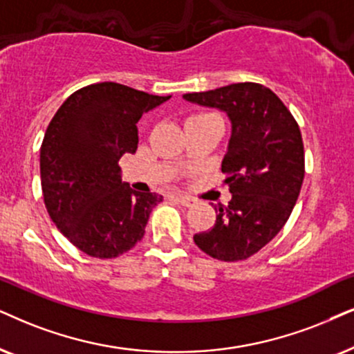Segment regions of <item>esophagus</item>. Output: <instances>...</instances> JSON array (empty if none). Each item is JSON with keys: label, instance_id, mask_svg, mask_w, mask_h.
I'll return each mask as SVG.
<instances>
[{"label": "esophagus", "instance_id": "34e87169", "mask_svg": "<svg viewBox=\"0 0 354 354\" xmlns=\"http://www.w3.org/2000/svg\"><path fill=\"white\" fill-rule=\"evenodd\" d=\"M176 201L181 205H185V207H192L196 204V199L189 198V196H176Z\"/></svg>", "mask_w": 354, "mask_h": 354}]
</instances>
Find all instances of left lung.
Returning a JSON list of instances; mask_svg holds the SVG:
<instances>
[{
    "instance_id": "1",
    "label": "left lung",
    "mask_w": 354,
    "mask_h": 354,
    "mask_svg": "<svg viewBox=\"0 0 354 354\" xmlns=\"http://www.w3.org/2000/svg\"><path fill=\"white\" fill-rule=\"evenodd\" d=\"M229 115L232 136L222 160L232 199L218 207L212 229L194 243L221 261H240L259 252L283 229L306 173L301 129L270 88L234 83L183 96Z\"/></svg>"
}]
</instances>
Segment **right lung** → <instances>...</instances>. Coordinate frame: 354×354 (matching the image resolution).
Listing matches in <instances>:
<instances>
[{"instance_id": "right-lung-1", "label": "right lung", "mask_w": 354, "mask_h": 354, "mask_svg": "<svg viewBox=\"0 0 354 354\" xmlns=\"http://www.w3.org/2000/svg\"><path fill=\"white\" fill-rule=\"evenodd\" d=\"M171 96L104 82L66 97L40 147L44 203L57 229L93 258H115L145 234L155 192L133 191L119 160L136 153L142 114Z\"/></svg>"}]
</instances>
